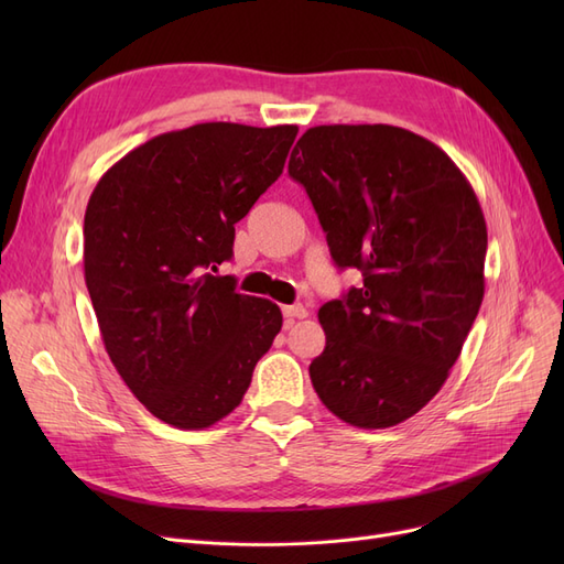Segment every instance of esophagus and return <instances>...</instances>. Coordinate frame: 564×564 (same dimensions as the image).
Wrapping results in <instances>:
<instances>
[{
    "mask_svg": "<svg viewBox=\"0 0 564 564\" xmlns=\"http://www.w3.org/2000/svg\"><path fill=\"white\" fill-rule=\"evenodd\" d=\"M282 313H284V319L286 322H294V319H303V317H308V311L303 308V305H284L282 308Z\"/></svg>",
    "mask_w": 564,
    "mask_h": 564,
    "instance_id": "34e87169",
    "label": "esophagus"
}]
</instances>
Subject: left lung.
I'll use <instances>...</instances> for the list:
<instances>
[{"instance_id":"1","label":"left lung","mask_w":564,"mask_h":564,"mask_svg":"<svg viewBox=\"0 0 564 564\" xmlns=\"http://www.w3.org/2000/svg\"><path fill=\"white\" fill-rule=\"evenodd\" d=\"M289 176L308 193L332 259L362 284L324 303L311 362L322 404L390 429L429 404L485 296L487 226L470 183L435 143L388 124L305 131Z\"/></svg>"}]
</instances>
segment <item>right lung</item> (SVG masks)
Returning <instances> with one entry per match:
<instances>
[{"instance_id":"add662e5","label":"right lung","mask_w":564,"mask_h":564,"mask_svg":"<svg viewBox=\"0 0 564 564\" xmlns=\"http://www.w3.org/2000/svg\"><path fill=\"white\" fill-rule=\"evenodd\" d=\"M294 124L207 122L112 164L84 214V280L119 377L152 416L209 429L242 402L282 329L272 301L235 292V224L282 174Z\"/></svg>"}]
</instances>
